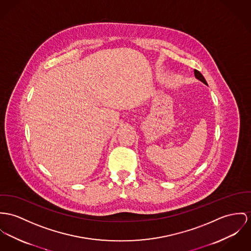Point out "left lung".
<instances>
[{"instance_id": "8db88e82", "label": "left lung", "mask_w": 251, "mask_h": 251, "mask_svg": "<svg viewBox=\"0 0 251 251\" xmlns=\"http://www.w3.org/2000/svg\"><path fill=\"white\" fill-rule=\"evenodd\" d=\"M194 74H195V76L197 79H199L200 81H201L202 83H204L205 85H207V82H206V80L204 79V77L202 76V75L199 72V71H197V70H194Z\"/></svg>"}]
</instances>
